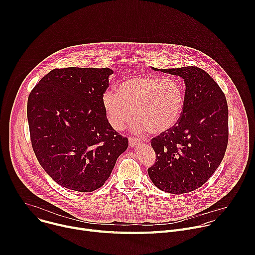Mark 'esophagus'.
Returning a JSON list of instances; mask_svg holds the SVG:
<instances>
[{
    "label": "esophagus",
    "instance_id": "obj_1",
    "mask_svg": "<svg viewBox=\"0 0 255 255\" xmlns=\"http://www.w3.org/2000/svg\"><path fill=\"white\" fill-rule=\"evenodd\" d=\"M139 145V141H137L136 139H133V138H129V146L130 147H135V146H138Z\"/></svg>",
    "mask_w": 255,
    "mask_h": 255
}]
</instances>
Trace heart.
<instances>
[{
	"label": "heart",
	"mask_w": 255,
	"mask_h": 255,
	"mask_svg": "<svg viewBox=\"0 0 255 255\" xmlns=\"http://www.w3.org/2000/svg\"><path fill=\"white\" fill-rule=\"evenodd\" d=\"M102 103L114 130H123L135 116V133L149 130L152 135H161L173 129L183 115L185 91L174 79L139 74L122 81L116 94L106 92Z\"/></svg>",
	"instance_id": "obj_1"
}]
</instances>
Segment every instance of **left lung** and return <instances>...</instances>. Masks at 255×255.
Here are the masks:
<instances>
[{
	"label": "left lung",
	"instance_id": "8db88e82",
	"mask_svg": "<svg viewBox=\"0 0 255 255\" xmlns=\"http://www.w3.org/2000/svg\"><path fill=\"white\" fill-rule=\"evenodd\" d=\"M161 71L184 79L185 108L173 129L152 139L156 162L148 174L159 190L181 195L202 187L220 165L228 144V106L205 70L185 66Z\"/></svg>",
	"mask_w": 255,
	"mask_h": 255
}]
</instances>
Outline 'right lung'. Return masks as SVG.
<instances>
[{"mask_svg": "<svg viewBox=\"0 0 255 255\" xmlns=\"http://www.w3.org/2000/svg\"><path fill=\"white\" fill-rule=\"evenodd\" d=\"M113 70L55 68L28 97L27 118L34 153L63 188L90 193L110 176L128 139L109 124L102 98Z\"/></svg>", "mask_w": 255, "mask_h": 255, "instance_id": "obj_1", "label": "right lung"}]
</instances>
